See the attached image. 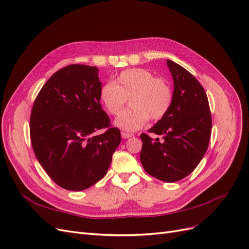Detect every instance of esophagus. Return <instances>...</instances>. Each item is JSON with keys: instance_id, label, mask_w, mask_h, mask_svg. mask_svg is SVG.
Listing matches in <instances>:
<instances>
[{"instance_id": "esophagus-1", "label": "esophagus", "mask_w": 249, "mask_h": 249, "mask_svg": "<svg viewBox=\"0 0 249 249\" xmlns=\"http://www.w3.org/2000/svg\"><path fill=\"white\" fill-rule=\"evenodd\" d=\"M134 135L133 134H131V133H127V132H122V137L124 138V139H127V138H131V137H133Z\"/></svg>"}]
</instances>
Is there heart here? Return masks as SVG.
Wrapping results in <instances>:
<instances>
[{"mask_svg": "<svg viewBox=\"0 0 249 249\" xmlns=\"http://www.w3.org/2000/svg\"><path fill=\"white\" fill-rule=\"evenodd\" d=\"M130 99L131 109L119 114L115 125L124 131L134 132L149 121H159L171 110L174 91L163 77L155 76L145 68L125 69L114 83L104 84L99 91V100L111 115H117Z\"/></svg>", "mask_w": 249, "mask_h": 249, "instance_id": "heart-1", "label": "heart"}]
</instances>
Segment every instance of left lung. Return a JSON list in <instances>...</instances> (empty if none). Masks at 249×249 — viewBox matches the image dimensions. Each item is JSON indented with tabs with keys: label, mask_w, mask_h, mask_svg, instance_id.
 I'll list each match as a JSON object with an SVG mask.
<instances>
[{
	"label": "left lung",
	"mask_w": 249,
	"mask_h": 249,
	"mask_svg": "<svg viewBox=\"0 0 249 249\" xmlns=\"http://www.w3.org/2000/svg\"><path fill=\"white\" fill-rule=\"evenodd\" d=\"M167 66L174 79L171 110L148 133L141 134L140 154L144 170L163 182H178L190 175L205 154L212 134V114L201 84L187 69L172 60Z\"/></svg>",
	"instance_id": "8db88e82"
}]
</instances>
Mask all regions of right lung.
Instances as JSON below:
<instances>
[{
    "instance_id": "right-lung-1",
    "label": "right lung",
    "mask_w": 249,
    "mask_h": 249,
    "mask_svg": "<svg viewBox=\"0 0 249 249\" xmlns=\"http://www.w3.org/2000/svg\"><path fill=\"white\" fill-rule=\"evenodd\" d=\"M98 68L71 64L59 69L37 94L29 132L45 172L63 189L82 191L106 175L122 141L99 100ZM105 129L101 135L94 132Z\"/></svg>"
}]
</instances>
